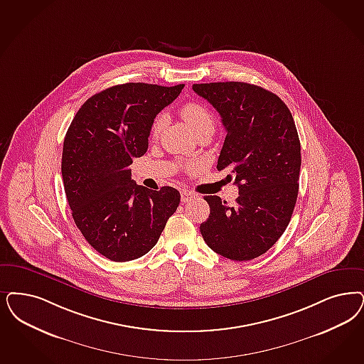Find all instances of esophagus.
<instances>
[{"instance_id":"obj_1","label":"esophagus","mask_w":364,"mask_h":364,"mask_svg":"<svg viewBox=\"0 0 364 364\" xmlns=\"http://www.w3.org/2000/svg\"><path fill=\"white\" fill-rule=\"evenodd\" d=\"M196 198V195L195 193H192V192H189V191H181V201L183 203H188V201L193 200Z\"/></svg>"}]
</instances>
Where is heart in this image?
I'll return each mask as SVG.
<instances>
[{
	"label": "heart",
	"instance_id": "obj_1",
	"mask_svg": "<svg viewBox=\"0 0 364 364\" xmlns=\"http://www.w3.org/2000/svg\"><path fill=\"white\" fill-rule=\"evenodd\" d=\"M181 115L183 118L187 121L189 127L195 132H198L201 127H205V126H213V114L210 113V110L201 105L199 102H189L186 103L183 107H181ZM163 115H159L153 125H151V134L153 136H157L163 127Z\"/></svg>",
	"mask_w": 364,
	"mask_h": 364
}]
</instances>
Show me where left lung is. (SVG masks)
I'll list each match as a JSON object with an SVG mask.
<instances>
[{
  "label": "left lung",
  "mask_w": 364,
  "mask_h": 364,
  "mask_svg": "<svg viewBox=\"0 0 364 364\" xmlns=\"http://www.w3.org/2000/svg\"><path fill=\"white\" fill-rule=\"evenodd\" d=\"M192 88L222 117L227 136L216 168L230 169L239 189L232 207L219 196L204 198L210 216L200 225L201 235L222 257L250 261L284 234L297 201L301 145L294 119L279 97L255 85Z\"/></svg>",
  "instance_id": "8db88e82"
}]
</instances>
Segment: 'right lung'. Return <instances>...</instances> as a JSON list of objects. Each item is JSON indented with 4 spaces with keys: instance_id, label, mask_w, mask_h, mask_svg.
Instances as JSON below:
<instances>
[{
    "instance_id": "obj_1",
    "label": "right lung",
    "mask_w": 364,
    "mask_h": 364,
    "mask_svg": "<svg viewBox=\"0 0 364 364\" xmlns=\"http://www.w3.org/2000/svg\"><path fill=\"white\" fill-rule=\"evenodd\" d=\"M183 87L125 83L106 88L82 105L67 130L65 196L82 235L110 261L127 262L151 251L178 207L177 189L137 186L129 166L146 153L156 115Z\"/></svg>"
}]
</instances>
